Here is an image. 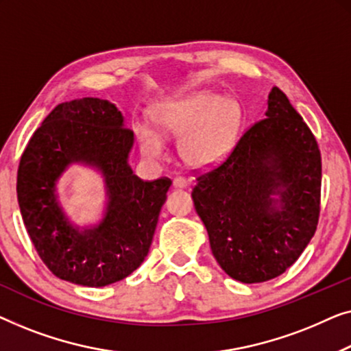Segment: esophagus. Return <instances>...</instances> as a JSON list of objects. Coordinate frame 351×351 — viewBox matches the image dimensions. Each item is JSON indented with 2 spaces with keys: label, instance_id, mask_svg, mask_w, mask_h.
<instances>
[{
  "label": "esophagus",
  "instance_id": "obj_1",
  "mask_svg": "<svg viewBox=\"0 0 351 351\" xmlns=\"http://www.w3.org/2000/svg\"><path fill=\"white\" fill-rule=\"evenodd\" d=\"M173 187H175V189H186L187 181L184 180V178H175Z\"/></svg>",
  "mask_w": 351,
  "mask_h": 351
}]
</instances>
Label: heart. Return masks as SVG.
<instances>
[{
  "mask_svg": "<svg viewBox=\"0 0 351 351\" xmlns=\"http://www.w3.org/2000/svg\"><path fill=\"white\" fill-rule=\"evenodd\" d=\"M152 121L160 132L180 136L178 152L182 162L194 169H213L235 149L243 128V110L235 98L194 90L157 103ZM136 140L149 159L164 154V141L154 128L138 125Z\"/></svg>",
  "mask_w": 351,
  "mask_h": 351,
  "instance_id": "obj_1",
  "label": "heart"
}]
</instances>
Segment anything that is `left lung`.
Here are the masks:
<instances>
[{
  "label": "left lung",
  "mask_w": 351,
  "mask_h": 351,
  "mask_svg": "<svg viewBox=\"0 0 351 351\" xmlns=\"http://www.w3.org/2000/svg\"><path fill=\"white\" fill-rule=\"evenodd\" d=\"M267 119L246 130L229 159L197 178V215L221 269L263 283L289 269L317 230L322 156L288 97L274 87Z\"/></svg>",
  "instance_id": "left-lung-1"
}]
</instances>
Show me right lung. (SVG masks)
Listing matches in <instances>:
<instances>
[{
    "instance_id": "right-lung-1",
    "label": "right lung",
    "mask_w": 351,
    "mask_h": 351,
    "mask_svg": "<svg viewBox=\"0 0 351 351\" xmlns=\"http://www.w3.org/2000/svg\"><path fill=\"white\" fill-rule=\"evenodd\" d=\"M133 143L114 103L92 97L60 103L28 141L17 200L39 258L58 278L101 288L125 278L147 256L171 181L133 175ZM75 165L104 181L106 205L97 223L76 225L60 202L58 182Z\"/></svg>"
}]
</instances>
